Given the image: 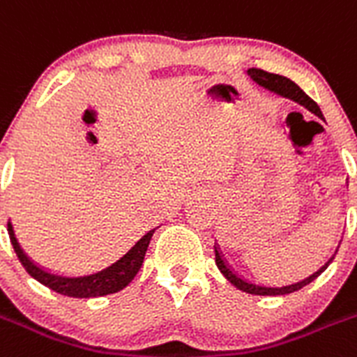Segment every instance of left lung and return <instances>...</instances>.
Masks as SVG:
<instances>
[{
    "instance_id": "1",
    "label": "left lung",
    "mask_w": 357,
    "mask_h": 357,
    "mask_svg": "<svg viewBox=\"0 0 357 357\" xmlns=\"http://www.w3.org/2000/svg\"><path fill=\"white\" fill-rule=\"evenodd\" d=\"M246 75H248V77L252 79L255 84H259L261 88H264L266 91L273 93V95L282 96V98L292 100V102L299 103V105H303L305 109H308V111L312 112V114L317 116V118L324 119L322 111L319 109L317 103L310 98V96L306 95V93L303 91L298 84H296V82H292L291 79L284 77V75H278V73L264 72V70H259V68H248L246 70ZM340 243H338V246H340ZM338 246H336V250H338ZM335 254H333L331 257L324 262V266H321L317 271L312 273V275H308L306 278L299 280V282H292V284H287V285H280L278 287V285L255 284V282H250V280H245L243 276H239L238 271H234V268H232V266L227 262V259L224 257V254H222V250H220L218 243L215 241V262H216V266H218L220 273H222V275H224L236 289L246 292V294H255V296H285V294H291V292L299 291V289H303L305 285L312 284V282H314V280L321 275V273L326 271V268H328V266L333 262V259H335Z\"/></svg>"
}]
</instances>
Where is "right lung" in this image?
I'll return each mask as SVG.
<instances>
[{
    "label": "right lung",
    "instance_id": "add662e5",
    "mask_svg": "<svg viewBox=\"0 0 357 357\" xmlns=\"http://www.w3.org/2000/svg\"><path fill=\"white\" fill-rule=\"evenodd\" d=\"M155 231L156 227L146 232L125 255H121L118 261L98 269V271L86 273V275H65V273H54L51 269H45L43 266L36 264L22 250L21 243L17 241V236H15V231H13L12 222L8 220L10 241H12L13 250H15V254H17L19 261L24 266L26 271L36 282L49 287L51 291L63 296H70V298H98V296L114 294V292L125 289L141 269L142 262H144L146 250H148V245Z\"/></svg>",
    "mask_w": 357,
    "mask_h": 357
}]
</instances>
